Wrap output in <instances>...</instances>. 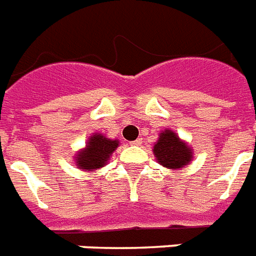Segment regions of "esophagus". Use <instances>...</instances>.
Returning <instances> with one entry per match:
<instances>
[{"mask_svg":"<svg viewBox=\"0 0 256 256\" xmlns=\"http://www.w3.org/2000/svg\"><path fill=\"white\" fill-rule=\"evenodd\" d=\"M130 144H132V146H140V144H142V140H140V138H138V140L130 142Z\"/></svg>","mask_w":256,"mask_h":256,"instance_id":"34e87169","label":"esophagus"}]
</instances>
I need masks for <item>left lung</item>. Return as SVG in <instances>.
<instances>
[{
  "label": "left lung",
  "mask_w": 256,
  "mask_h": 256,
  "mask_svg": "<svg viewBox=\"0 0 256 256\" xmlns=\"http://www.w3.org/2000/svg\"><path fill=\"white\" fill-rule=\"evenodd\" d=\"M152 154L160 166L170 170H179L192 160L194 152L186 140L179 138L176 132L164 128L154 144Z\"/></svg>",
  "instance_id": "left-lung-1"
}]
</instances>
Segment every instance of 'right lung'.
Wrapping results in <instances>:
<instances>
[{
  "mask_svg": "<svg viewBox=\"0 0 256 256\" xmlns=\"http://www.w3.org/2000/svg\"><path fill=\"white\" fill-rule=\"evenodd\" d=\"M118 146V140H110L100 132H94L88 138L85 148L74 154L76 166L88 172L100 170L108 164L110 156Z\"/></svg>",
  "mask_w": 256,
  "mask_h": 256,
  "instance_id": "obj_1",
  "label": "right lung"
}]
</instances>
